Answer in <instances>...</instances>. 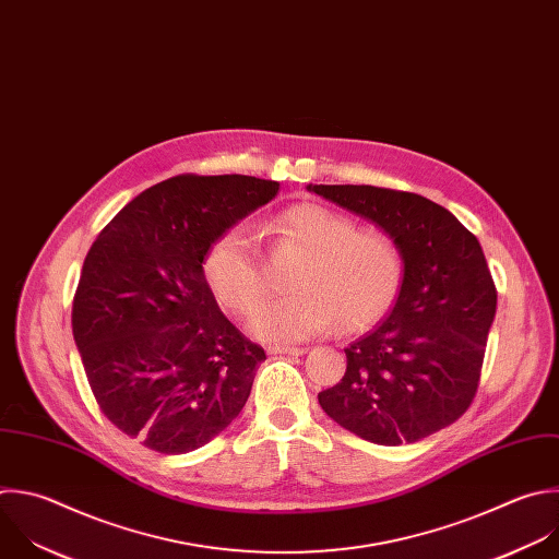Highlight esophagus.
Here are the masks:
<instances>
[{
	"label": "esophagus",
	"instance_id": "34e87169",
	"mask_svg": "<svg viewBox=\"0 0 559 559\" xmlns=\"http://www.w3.org/2000/svg\"><path fill=\"white\" fill-rule=\"evenodd\" d=\"M270 353H274V355H302L305 348L302 346H272Z\"/></svg>",
	"mask_w": 559,
	"mask_h": 559
}]
</instances>
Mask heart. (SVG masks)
Listing matches in <instances>:
<instances>
[{
    "instance_id": "heart-1",
    "label": "heart",
    "mask_w": 559,
    "mask_h": 559,
    "mask_svg": "<svg viewBox=\"0 0 559 559\" xmlns=\"http://www.w3.org/2000/svg\"><path fill=\"white\" fill-rule=\"evenodd\" d=\"M281 250L302 261L289 276V296L263 302L252 320L254 337L272 344L300 342L331 329L359 331L393 305L402 283V254L382 228L359 224L322 204H296L267 224ZM204 278L230 311L248 316L265 294V272L254 233L226 228L204 254Z\"/></svg>"
}]
</instances>
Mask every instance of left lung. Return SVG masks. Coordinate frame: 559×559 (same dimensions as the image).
<instances>
[{
    "instance_id": "obj_1",
    "label": "left lung",
    "mask_w": 559,
    "mask_h": 559,
    "mask_svg": "<svg viewBox=\"0 0 559 559\" xmlns=\"http://www.w3.org/2000/svg\"><path fill=\"white\" fill-rule=\"evenodd\" d=\"M309 191L382 226L404 259L395 305L344 348V378L318 393L344 430L378 445L421 441L472 406L498 292L478 239L443 206L380 186Z\"/></svg>"
}]
</instances>
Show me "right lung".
<instances>
[{
    "instance_id": "right-lung-1",
    "label": "right lung",
    "mask_w": 559,
    "mask_h": 559,
    "mask_svg": "<svg viewBox=\"0 0 559 559\" xmlns=\"http://www.w3.org/2000/svg\"><path fill=\"white\" fill-rule=\"evenodd\" d=\"M278 181L175 175L131 200L92 243L72 333L103 415L159 454H186L243 411L263 346L219 309L204 254Z\"/></svg>"
}]
</instances>
